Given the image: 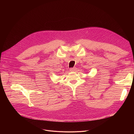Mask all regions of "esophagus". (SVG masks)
I'll return each mask as SVG.
<instances>
[{
	"mask_svg": "<svg viewBox=\"0 0 134 134\" xmlns=\"http://www.w3.org/2000/svg\"><path fill=\"white\" fill-rule=\"evenodd\" d=\"M75 70V68H70V70L71 71H74Z\"/></svg>",
	"mask_w": 134,
	"mask_h": 134,
	"instance_id": "esophagus-1",
	"label": "esophagus"
}]
</instances>
